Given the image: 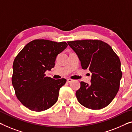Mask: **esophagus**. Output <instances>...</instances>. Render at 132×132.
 <instances>
[{"label": "esophagus", "instance_id": "esophagus-1", "mask_svg": "<svg viewBox=\"0 0 132 132\" xmlns=\"http://www.w3.org/2000/svg\"><path fill=\"white\" fill-rule=\"evenodd\" d=\"M72 81V79H67V82L68 83H70V82H71Z\"/></svg>", "mask_w": 132, "mask_h": 132}]
</instances>
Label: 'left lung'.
<instances>
[{"mask_svg":"<svg viewBox=\"0 0 132 132\" xmlns=\"http://www.w3.org/2000/svg\"><path fill=\"white\" fill-rule=\"evenodd\" d=\"M77 54L82 68L92 73L91 84L80 82L76 92L79 103L92 110L107 107L119 91L122 78L121 63L113 48L100 40L68 41Z\"/></svg>","mask_w":132,"mask_h":132,"instance_id":"8db88e82","label":"left lung"}]
</instances>
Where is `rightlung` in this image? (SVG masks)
Listing matches in <instances>:
<instances>
[{
  "label": "right lung",
  "instance_id": "obj_1",
  "mask_svg": "<svg viewBox=\"0 0 132 132\" xmlns=\"http://www.w3.org/2000/svg\"><path fill=\"white\" fill-rule=\"evenodd\" d=\"M67 47L66 42L35 40L28 43L16 57L12 82L18 99L25 107L42 111L57 101L60 88L66 79L55 80L47 77L44 73L54 68L57 55Z\"/></svg>",
  "mask_w": 132,
  "mask_h": 132
}]
</instances>
